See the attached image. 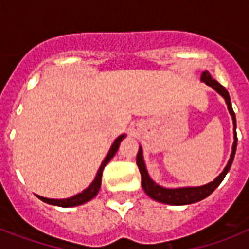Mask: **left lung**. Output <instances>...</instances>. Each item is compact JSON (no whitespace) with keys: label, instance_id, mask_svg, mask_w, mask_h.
<instances>
[{"label":"left lung","instance_id":"left-lung-1","mask_svg":"<svg viewBox=\"0 0 249 249\" xmlns=\"http://www.w3.org/2000/svg\"><path fill=\"white\" fill-rule=\"evenodd\" d=\"M200 80L208 86H211L212 89L216 90L217 93L224 98L225 102H226V105H228V109L229 112H230V115H231L232 124H234V143H232L231 155H230V159H229L228 164H226V166L224 168V170H222L220 173V176L214 178L212 182H209L207 185L196 186V187L187 186V187H174V189L172 187V189H170V187H163V186H160L159 183H156V182L150 177V174H148L147 169H146V164H144L143 151H142V147L140 146V151H138V155H137V165H138V169H140L141 172V177H142V182H141V183H142V187H143L144 193L147 194L151 199L159 201V203H164V204L169 205H186L193 204V203H196V201H200L203 200V199H205V197L209 196V195L218 187V185H220L221 182H222L225 176H226L229 170H230V166H231L234 156H235L236 143H238V138H236V120L235 113L232 111L231 101H230V95H229L228 90L225 89L221 84L217 83L216 80L213 79L208 71H204L201 73Z\"/></svg>","mask_w":249,"mask_h":249}]
</instances>
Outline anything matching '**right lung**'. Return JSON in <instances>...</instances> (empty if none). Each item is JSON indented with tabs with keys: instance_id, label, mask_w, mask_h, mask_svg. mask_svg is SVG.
<instances>
[{
	"instance_id": "1",
	"label": "right lung",
	"mask_w": 249,
	"mask_h": 249,
	"mask_svg": "<svg viewBox=\"0 0 249 249\" xmlns=\"http://www.w3.org/2000/svg\"><path fill=\"white\" fill-rule=\"evenodd\" d=\"M125 134H121L116 138V140L113 141L112 146L109 148L108 154L106 155L105 160L102 161L101 166H99V169L97 172V176L94 178V181L90 183L88 187H86L84 191L81 193L76 194L73 196L71 197H67V199H49V197H44V196H40V195H37V197L40 199V200L45 201V203H48V204H52V205H58V207H63V208H70V207H76V205H81L86 201L91 200L94 196H97V194L99 193V189H101V183H102V173H103V169H105L106 164L108 163L109 160L112 159L115 154L119 150V146H120L121 141L125 138Z\"/></svg>"
}]
</instances>
